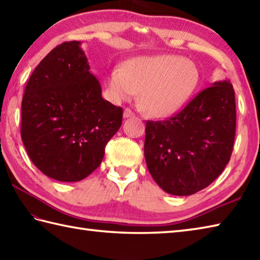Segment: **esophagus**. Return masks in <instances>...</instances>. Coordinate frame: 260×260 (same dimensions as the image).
<instances>
[{"instance_id": "1", "label": "esophagus", "mask_w": 260, "mask_h": 260, "mask_svg": "<svg viewBox=\"0 0 260 260\" xmlns=\"http://www.w3.org/2000/svg\"><path fill=\"white\" fill-rule=\"evenodd\" d=\"M134 116H135V114L131 109L126 108L124 110V117H125V118H129V117H134Z\"/></svg>"}]
</instances>
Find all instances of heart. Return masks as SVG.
Wrapping results in <instances>:
<instances>
[{
  "instance_id": "b5f03b06",
  "label": "heart",
  "mask_w": 260,
  "mask_h": 260,
  "mask_svg": "<svg viewBox=\"0 0 260 260\" xmlns=\"http://www.w3.org/2000/svg\"><path fill=\"white\" fill-rule=\"evenodd\" d=\"M200 80L196 65L178 55L139 56L123 70L111 71L107 85L113 100L126 101L140 92L141 106L153 117L175 114L194 93Z\"/></svg>"
}]
</instances>
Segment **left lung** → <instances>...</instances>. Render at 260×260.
I'll return each instance as SVG.
<instances>
[{
	"label": "left lung",
	"mask_w": 260,
	"mask_h": 260,
	"mask_svg": "<svg viewBox=\"0 0 260 260\" xmlns=\"http://www.w3.org/2000/svg\"><path fill=\"white\" fill-rule=\"evenodd\" d=\"M236 96L230 81L201 91L165 120H147L144 155L168 194L188 196L211 185L230 161L236 135Z\"/></svg>",
	"instance_id": "obj_1"
}]
</instances>
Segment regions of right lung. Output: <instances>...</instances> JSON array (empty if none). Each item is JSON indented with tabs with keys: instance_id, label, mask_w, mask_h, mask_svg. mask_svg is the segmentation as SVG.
<instances>
[{
	"instance_id": "1",
	"label": "right lung",
	"mask_w": 260,
	"mask_h": 260,
	"mask_svg": "<svg viewBox=\"0 0 260 260\" xmlns=\"http://www.w3.org/2000/svg\"><path fill=\"white\" fill-rule=\"evenodd\" d=\"M81 43L65 42L45 56L24 89L21 139L32 164L49 178L80 181L101 164L121 126L123 109L101 96Z\"/></svg>"
}]
</instances>
